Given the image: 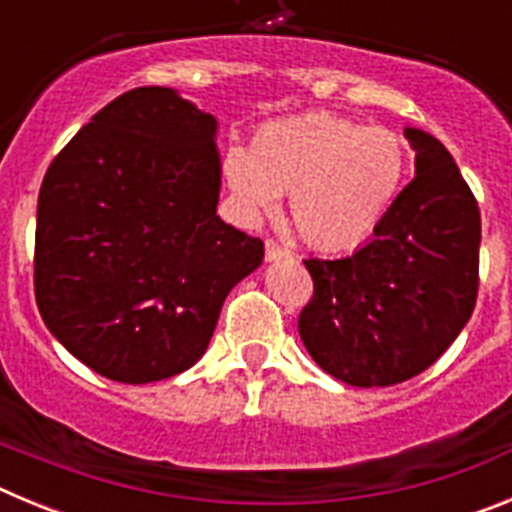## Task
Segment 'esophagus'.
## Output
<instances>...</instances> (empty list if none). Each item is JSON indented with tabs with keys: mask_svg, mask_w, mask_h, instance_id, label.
Returning a JSON list of instances; mask_svg holds the SVG:
<instances>
[{
	"mask_svg": "<svg viewBox=\"0 0 512 512\" xmlns=\"http://www.w3.org/2000/svg\"><path fill=\"white\" fill-rule=\"evenodd\" d=\"M289 256H292V251L284 248L282 243L266 241V261H282V259H289Z\"/></svg>",
	"mask_w": 512,
	"mask_h": 512,
	"instance_id": "34e87169",
	"label": "esophagus"
}]
</instances>
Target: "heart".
<instances>
[{"mask_svg":"<svg viewBox=\"0 0 512 512\" xmlns=\"http://www.w3.org/2000/svg\"><path fill=\"white\" fill-rule=\"evenodd\" d=\"M410 169L408 143L390 128L315 112L271 122L251 148L223 161L230 192L248 215L271 212L289 194V217L307 246L346 251L390 215Z\"/></svg>","mask_w":512,"mask_h":512,"instance_id":"1","label":"heart"}]
</instances>
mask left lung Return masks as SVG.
<instances>
[{
	"mask_svg": "<svg viewBox=\"0 0 512 512\" xmlns=\"http://www.w3.org/2000/svg\"><path fill=\"white\" fill-rule=\"evenodd\" d=\"M415 179L374 238L341 259H307L312 297L297 328L315 364L354 387L425 372L472 318L482 220L441 140L405 128Z\"/></svg>",
	"mask_w": 512,
	"mask_h": 512,
	"instance_id": "1",
	"label": "left lung"
}]
</instances>
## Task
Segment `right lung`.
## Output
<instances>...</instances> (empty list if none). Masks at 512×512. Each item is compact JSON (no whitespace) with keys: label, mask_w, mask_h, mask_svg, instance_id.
Returning a JSON list of instances; mask_svg holds the SVG:
<instances>
[{"label":"right lung","mask_w":512,"mask_h":512,"mask_svg":"<svg viewBox=\"0 0 512 512\" xmlns=\"http://www.w3.org/2000/svg\"><path fill=\"white\" fill-rule=\"evenodd\" d=\"M217 120L174 89L112 99L48 166L35 225V302L66 351L122 384L205 354L230 289L264 241L217 215Z\"/></svg>","instance_id":"1"}]
</instances>
